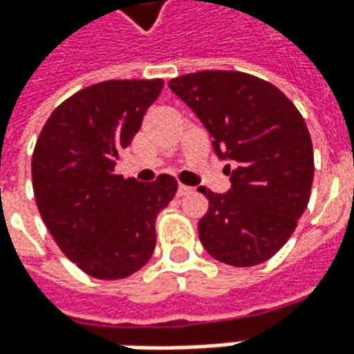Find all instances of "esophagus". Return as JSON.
Wrapping results in <instances>:
<instances>
[{"label":"esophagus","instance_id":"esophagus-1","mask_svg":"<svg viewBox=\"0 0 354 354\" xmlns=\"http://www.w3.org/2000/svg\"><path fill=\"white\" fill-rule=\"evenodd\" d=\"M191 191H193V189H191L189 185H184V184H180V185H178V191H176V195H178V197H185V195H189Z\"/></svg>","mask_w":354,"mask_h":354}]
</instances>
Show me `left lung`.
<instances>
[{"mask_svg":"<svg viewBox=\"0 0 354 354\" xmlns=\"http://www.w3.org/2000/svg\"><path fill=\"white\" fill-rule=\"evenodd\" d=\"M169 88L197 114L230 174L229 193L198 191L208 212L198 238L212 257L255 266L274 257L310 203L313 146L302 114L283 91L238 71H198Z\"/></svg>","mask_w":354,"mask_h":354,"instance_id":"1","label":"left lung"}]
</instances>
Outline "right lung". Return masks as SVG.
Listing matches in <instances>:
<instances>
[{
	"label": "right lung",
	"mask_w": 354,
	"mask_h": 354,
	"mask_svg": "<svg viewBox=\"0 0 354 354\" xmlns=\"http://www.w3.org/2000/svg\"><path fill=\"white\" fill-rule=\"evenodd\" d=\"M161 90V78L88 86L52 112L35 144L39 214L65 257L97 279H122L150 261L156 217L176 195L169 174L151 184L114 174Z\"/></svg>",
	"instance_id": "right-lung-1"
}]
</instances>
